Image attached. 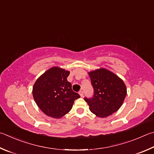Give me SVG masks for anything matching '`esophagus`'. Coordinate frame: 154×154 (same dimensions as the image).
Listing matches in <instances>:
<instances>
[{
	"mask_svg": "<svg viewBox=\"0 0 154 154\" xmlns=\"http://www.w3.org/2000/svg\"><path fill=\"white\" fill-rule=\"evenodd\" d=\"M79 95H80V96H81V97H83V91H82V90L79 91Z\"/></svg>",
	"mask_w": 154,
	"mask_h": 154,
	"instance_id": "obj_1",
	"label": "esophagus"
}]
</instances>
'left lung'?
I'll list each match as a JSON object with an SVG mask.
<instances>
[{
  "label": "left lung",
  "instance_id": "obj_1",
  "mask_svg": "<svg viewBox=\"0 0 154 154\" xmlns=\"http://www.w3.org/2000/svg\"><path fill=\"white\" fill-rule=\"evenodd\" d=\"M94 94L85 98L89 110L95 115L105 118L121 107L127 96V87L122 79L113 72L100 68L88 72Z\"/></svg>",
  "mask_w": 154,
  "mask_h": 154
}]
</instances>
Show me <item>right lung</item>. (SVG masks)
I'll list each match as a JSON object with an SVG mask.
<instances>
[{
    "mask_svg": "<svg viewBox=\"0 0 154 154\" xmlns=\"http://www.w3.org/2000/svg\"><path fill=\"white\" fill-rule=\"evenodd\" d=\"M70 71L58 66L47 70L35 81L32 94L36 104L52 118L60 119L71 110L74 101L80 96L72 90L67 81Z\"/></svg>",
    "mask_w": 154,
    "mask_h": 154,
    "instance_id": "obj_1",
    "label": "right lung"
}]
</instances>
